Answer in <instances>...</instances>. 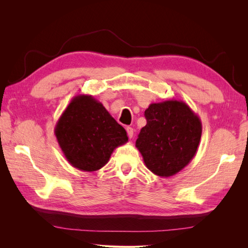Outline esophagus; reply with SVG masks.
Masks as SVG:
<instances>
[{"label": "esophagus", "instance_id": "1", "mask_svg": "<svg viewBox=\"0 0 248 248\" xmlns=\"http://www.w3.org/2000/svg\"><path fill=\"white\" fill-rule=\"evenodd\" d=\"M126 131H127V134H128L129 139H131L133 137V128H131V127H127Z\"/></svg>", "mask_w": 248, "mask_h": 248}]
</instances>
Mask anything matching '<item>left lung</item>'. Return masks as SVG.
Listing matches in <instances>:
<instances>
[{"instance_id":"1","label":"left lung","mask_w":248,"mask_h":248,"mask_svg":"<svg viewBox=\"0 0 248 248\" xmlns=\"http://www.w3.org/2000/svg\"><path fill=\"white\" fill-rule=\"evenodd\" d=\"M147 124L136 141L146 167L159 177L176 175L197 153L202 137L199 116L184 101L151 103Z\"/></svg>"}]
</instances>
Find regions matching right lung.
<instances>
[{
	"instance_id": "right-lung-1",
	"label": "right lung",
	"mask_w": 248,
	"mask_h": 248,
	"mask_svg": "<svg viewBox=\"0 0 248 248\" xmlns=\"http://www.w3.org/2000/svg\"><path fill=\"white\" fill-rule=\"evenodd\" d=\"M55 134L67 161L84 171L100 170L128 140L126 130L91 95H78L58 120Z\"/></svg>"
}]
</instances>
